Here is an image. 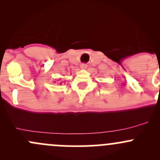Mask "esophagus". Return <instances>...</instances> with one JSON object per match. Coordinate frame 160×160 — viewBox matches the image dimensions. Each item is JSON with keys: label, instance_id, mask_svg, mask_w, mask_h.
Listing matches in <instances>:
<instances>
[{"label": "esophagus", "instance_id": "1", "mask_svg": "<svg viewBox=\"0 0 160 160\" xmlns=\"http://www.w3.org/2000/svg\"><path fill=\"white\" fill-rule=\"evenodd\" d=\"M80 67H81V69H83V70H85V69H87L88 66H87V64H85V63H82L81 65H80Z\"/></svg>", "mask_w": 160, "mask_h": 160}]
</instances>
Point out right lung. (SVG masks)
I'll return each mask as SVG.
<instances>
[{
    "label": "right lung",
    "mask_w": 160,
    "mask_h": 160,
    "mask_svg": "<svg viewBox=\"0 0 160 160\" xmlns=\"http://www.w3.org/2000/svg\"><path fill=\"white\" fill-rule=\"evenodd\" d=\"M61 83H59V84H61Z\"/></svg>",
    "instance_id": "1"
}]
</instances>
